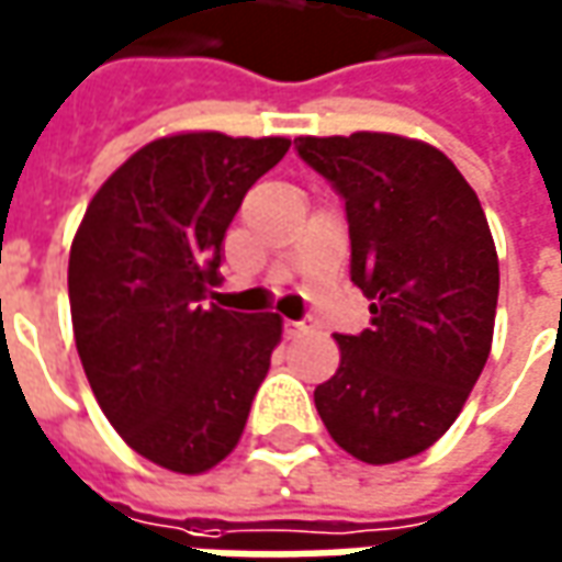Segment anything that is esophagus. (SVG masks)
<instances>
[{
    "mask_svg": "<svg viewBox=\"0 0 562 562\" xmlns=\"http://www.w3.org/2000/svg\"><path fill=\"white\" fill-rule=\"evenodd\" d=\"M282 331H285V338H301V335L313 331V323L311 319H285Z\"/></svg>",
    "mask_w": 562,
    "mask_h": 562,
    "instance_id": "obj_1",
    "label": "esophagus"
}]
</instances>
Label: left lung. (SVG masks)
<instances>
[{
  "label": "left lung",
  "instance_id": "obj_1",
  "mask_svg": "<svg viewBox=\"0 0 562 562\" xmlns=\"http://www.w3.org/2000/svg\"><path fill=\"white\" fill-rule=\"evenodd\" d=\"M345 200L350 280L372 326L335 335L338 372L313 391L323 425L366 464L425 452L490 360L498 255L483 205L437 147L381 132L295 137Z\"/></svg>",
  "mask_w": 562,
  "mask_h": 562
}]
</instances>
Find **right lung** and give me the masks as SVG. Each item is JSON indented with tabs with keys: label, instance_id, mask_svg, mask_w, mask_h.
<instances>
[{
	"label": "right lung",
	"instance_id": "right-lung-1",
	"mask_svg": "<svg viewBox=\"0 0 562 562\" xmlns=\"http://www.w3.org/2000/svg\"><path fill=\"white\" fill-rule=\"evenodd\" d=\"M285 137H159L86 209L70 249L76 350L98 406L137 456L202 473L233 452L280 341L277 313L205 307L224 233Z\"/></svg>",
	"mask_w": 562,
	"mask_h": 562
}]
</instances>
